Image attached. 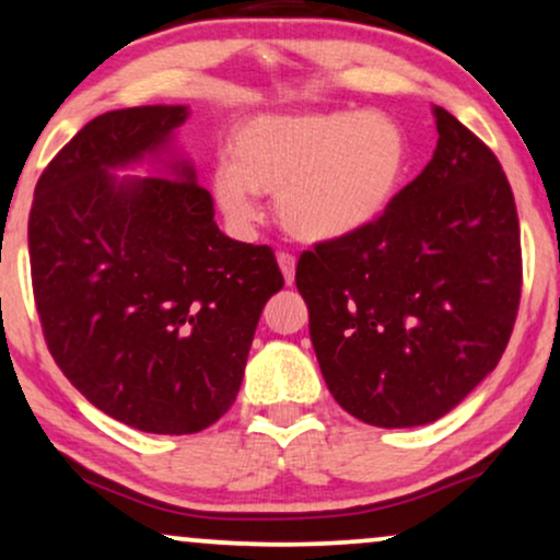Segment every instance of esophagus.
I'll use <instances>...</instances> for the list:
<instances>
[{
    "label": "esophagus",
    "instance_id": "34e87169",
    "mask_svg": "<svg viewBox=\"0 0 560 560\" xmlns=\"http://www.w3.org/2000/svg\"><path fill=\"white\" fill-rule=\"evenodd\" d=\"M276 260H279L281 273H284L287 284H294V271H296V260L289 253H276Z\"/></svg>",
    "mask_w": 560,
    "mask_h": 560
}]
</instances>
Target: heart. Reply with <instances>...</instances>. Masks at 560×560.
<instances>
[{"instance_id":"obj_1","label":"heart","mask_w":560,"mask_h":560,"mask_svg":"<svg viewBox=\"0 0 560 560\" xmlns=\"http://www.w3.org/2000/svg\"><path fill=\"white\" fill-rule=\"evenodd\" d=\"M230 156L211 167V194L235 228L260 214L258 194L304 243H332L372 228L408 167L406 133L377 110L281 113L240 124Z\"/></svg>"}]
</instances>
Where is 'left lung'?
Returning a JSON list of instances; mask_svg holds the SVG:
<instances>
[{
    "label": "left lung",
    "instance_id": "left-lung-1",
    "mask_svg": "<svg viewBox=\"0 0 560 560\" xmlns=\"http://www.w3.org/2000/svg\"><path fill=\"white\" fill-rule=\"evenodd\" d=\"M436 150L372 228L296 264L310 338L338 406L423 427L497 370L522 292L520 219L493 152L434 105Z\"/></svg>",
    "mask_w": 560,
    "mask_h": 560
}]
</instances>
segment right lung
<instances>
[{"label":"right lung","mask_w":560,"mask_h":560,"mask_svg":"<svg viewBox=\"0 0 560 560\" xmlns=\"http://www.w3.org/2000/svg\"><path fill=\"white\" fill-rule=\"evenodd\" d=\"M188 105L92 118L44 170L27 222L40 325L67 380L110 419L196 434L235 402L260 313L284 287L237 243L175 131ZM139 164L152 176H118Z\"/></svg>","instance_id":"add662e5"}]
</instances>
